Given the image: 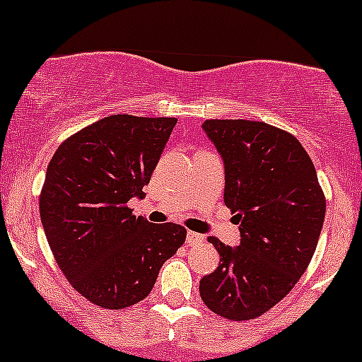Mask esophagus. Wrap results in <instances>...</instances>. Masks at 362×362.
I'll return each instance as SVG.
<instances>
[{
    "mask_svg": "<svg viewBox=\"0 0 362 362\" xmlns=\"http://www.w3.org/2000/svg\"><path fill=\"white\" fill-rule=\"evenodd\" d=\"M204 242V236L199 235V233L187 231V245H199V243Z\"/></svg>",
    "mask_w": 362,
    "mask_h": 362,
    "instance_id": "1",
    "label": "esophagus"
}]
</instances>
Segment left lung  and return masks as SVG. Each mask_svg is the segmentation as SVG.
Wrapping results in <instances>:
<instances>
[{"instance_id":"left-lung-1","label":"left lung","mask_w":362,"mask_h":362,"mask_svg":"<svg viewBox=\"0 0 362 362\" xmlns=\"http://www.w3.org/2000/svg\"><path fill=\"white\" fill-rule=\"evenodd\" d=\"M224 160V203L240 224V245L210 236L221 255L199 280L204 305L229 320L262 315L308 268L326 215L315 166L287 131L243 119L204 120Z\"/></svg>"}]
</instances>
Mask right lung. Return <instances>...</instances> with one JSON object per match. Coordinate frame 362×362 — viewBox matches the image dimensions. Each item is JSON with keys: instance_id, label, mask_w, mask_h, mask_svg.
Listing matches in <instances>:
<instances>
[{"instance_id": "obj_1", "label": "right lung", "mask_w": 362, "mask_h": 362, "mask_svg": "<svg viewBox=\"0 0 362 362\" xmlns=\"http://www.w3.org/2000/svg\"><path fill=\"white\" fill-rule=\"evenodd\" d=\"M173 117L110 115L64 140L50 159L40 217L61 272L94 305L127 308L151 294L159 269L184 245V226L134 217Z\"/></svg>"}]
</instances>
